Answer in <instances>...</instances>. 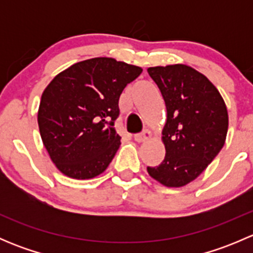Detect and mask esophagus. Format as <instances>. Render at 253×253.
<instances>
[{
    "mask_svg": "<svg viewBox=\"0 0 253 253\" xmlns=\"http://www.w3.org/2000/svg\"><path fill=\"white\" fill-rule=\"evenodd\" d=\"M150 137H152V133H150V131L145 129V131H143L142 133L134 134V141H136V142H144V141H147V139H149Z\"/></svg>",
    "mask_w": 253,
    "mask_h": 253,
    "instance_id": "esophagus-1",
    "label": "esophagus"
}]
</instances>
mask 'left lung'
I'll return each instance as SVG.
<instances>
[{
    "mask_svg": "<svg viewBox=\"0 0 253 253\" xmlns=\"http://www.w3.org/2000/svg\"><path fill=\"white\" fill-rule=\"evenodd\" d=\"M148 73L167 106L163 129L165 158L148 174L168 187H181L198 177L225 143L228 110L209 79L186 65L158 66Z\"/></svg>",
    "mask_w": 253,
    "mask_h": 253,
    "instance_id": "8db88e82",
    "label": "left lung"
}]
</instances>
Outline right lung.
I'll list each match as a JSON object with an SVG mask.
<instances>
[{
	"label": "right lung",
	"instance_id": "add662e5",
	"mask_svg": "<svg viewBox=\"0 0 253 253\" xmlns=\"http://www.w3.org/2000/svg\"><path fill=\"white\" fill-rule=\"evenodd\" d=\"M141 73L138 66L96 57L75 63L51 81L42 95L38 124L62 174L85 180L105 171L121 144L114 127L120 95Z\"/></svg>",
	"mask_w": 253,
	"mask_h": 253
}]
</instances>
